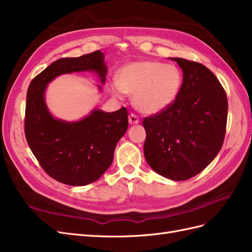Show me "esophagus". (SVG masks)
<instances>
[{"instance_id": "34e87169", "label": "esophagus", "mask_w": 252, "mask_h": 252, "mask_svg": "<svg viewBox=\"0 0 252 252\" xmlns=\"http://www.w3.org/2000/svg\"><path fill=\"white\" fill-rule=\"evenodd\" d=\"M128 121H129V123L132 124V125H134V124H138V123H139V122H140V119H139V117H138L137 114L130 113V114H129Z\"/></svg>"}]
</instances>
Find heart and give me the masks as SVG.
Wrapping results in <instances>:
<instances>
[{"instance_id": "obj_1", "label": "heart", "mask_w": 252, "mask_h": 252, "mask_svg": "<svg viewBox=\"0 0 252 252\" xmlns=\"http://www.w3.org/2000/svg\"><path fill=\"white\" fill-rule=\"evenodd\" d=\"M114 94L123 91L133 94V104L144 113H157L171 106L178 96L182 74L174 64L143 60L128 63L121 69Z\"/></svg>"}]
</instances>
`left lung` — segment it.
Listing matches in <instances>:
<instances>
[{
    "label": "left lung",
    "instance_id": "1",
    "mask_svg": "<svg viewBox=\"0 0 252 252\" xmlns=\"http://www.w3.org/2000/svg\"><path fill=\"white\" fill-rule=\"evenodd\" d=\"M183 80L174 103L143 119L145 159L156 173L182 181L203 171L220 153L226 134L228 100L207 66L182 58Z\"/></svg>",
    "mask_w": 252,
    "mask_h": 252
}]
</instances>
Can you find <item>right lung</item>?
Masks as SVG:
<instances>
[{
    "label": "right lung",
    "mask_w": 252,
    "mask_h": 252,
    "mask_svg": "<svg viewBox=\"0 0 252 252\" xmlns=\"http://www.w3.org/2000/svg\"><path fill=\"white\" fill-rule=\"evenodd\" d=\"M89 70L105 83L107 67L100 51L54 61L31 81L26 95L24 131L31 151L47 175L67 186L96 181L111 165L115 145L128 128L125 107L114 112L94 110L75 123L50 114L43 97L46 85L60 74Z\"/></svg>",
    "instance_id": "obj_1"
}]
</instances>
